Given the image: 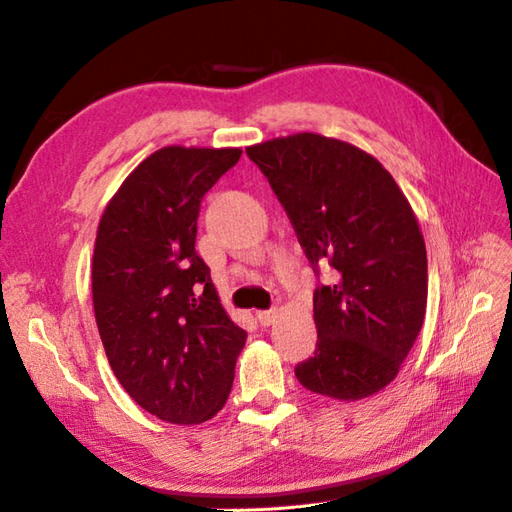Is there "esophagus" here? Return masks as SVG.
I'll list each match as a JSON object with an SVG mask.
<instances>
[{
    "label": "esophagus",
    "mask_w": 512,
    "mask_h": 512,
    "mask_svg": "<svg viewBox=\"0 0 512 512\" xmlns=\"http://www.w3.org/2000/svg\"><path fill=\"white\" fill-rule=\"evenodd\" d=\"M277 310H264V312H257V320H259V323L261 325H264V327H270L272 323H275V320H277Z\"/></svg>",
    "instance_id": "esophagus-1"
}]
</instances>
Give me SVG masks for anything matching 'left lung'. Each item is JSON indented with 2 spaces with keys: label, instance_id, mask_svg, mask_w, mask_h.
<instances>
[{
  "label": "left lung",
  "instance_id": "left-lung-1",
  "mask_svg": "<svg viewBox=\"0 0 512 512\" xmlns=\"http://www.w3.org/2000/svg\"><path fill=\"white\" fill-rule=\"evenodd\" d=\"M264 172L318 275L314 358L294 368L318 395L358 401L397 377L423 327L427 255L417 216L395 178L358 146L316 133L246 148Z\"/></svg>",
  "mask_w": 512,
  "mask_h": 512
}]
</instances>
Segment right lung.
I'll list each match as a JSON object with an SVG mask.
<instances>
[{
    "mask_svg": "<svg viewBox=\"0 0 512 512\" xmlns=\"http://www.w3.org/2000/svg\"><path fill=\"white\" fill-rule=\"evenodd\" d=\"M240 157V148L165 146L100 218L91 290L106 358L137 406L168 423L216 417L246 342L194 248L202 196Z\"/></svg>",
    "mask_w": 512,
    "mask_h": 512,
    "instance_id": "1",
    "label": "right lung"
}]
</instances>
